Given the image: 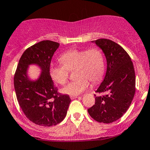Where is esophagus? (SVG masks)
I'll list each match as a JSON object with an SVG mask.
<instances>
[{
    "mask_svg": "<svg viewBox=\"0 0 150 150\" xmlns=\"http://www.w3.org/2000/svg\"><path fill=\"white\" fill-rule=\"evenodd\" d=\"M70 98H71V99L81 98V97H80V96H70Z\"/></svg>",
    "mask_w": 150,
    "mask_h": 150,
    "instance_id": "esophagus-1",
    "label": "esophagus"
}]
</instances>
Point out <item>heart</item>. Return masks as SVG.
<instances>
[{"mask_svg":"<svg viewBox=\"0 0 150 150\" xmlns=\"http://www.w3.org/2000/svg\"><path fill=\"white\" fill-rule=\"evenodd\" d=\"M59 61L62 66H52L50 76L56 83L64 84L67 82L69 71L74 70L77 77L63 89V92L70 96H77L89 87V80L98 82L105 72V60L102 52L98 48L89 50L73 49L64 52Z\"/></svg>","mask_w":150,"mask_h":150,"instance_id":"b5f03b06","label":"heart"}]
</instances>
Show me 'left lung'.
<instances>
[{"instance_id":"1","label":"left lung","mask_w":150,"mask_h":150,"mask_svg":"<svg viewBox=\"0 0 150 150\" xmlns=\"http://www.w3.org/2000/svg\"><path fill=\"white\" fill-rule=\"evenodd\" d=\"M102 50L107 61V70L96 91L95 104L88 109L93 120L109 124L121 118L131 105L136 91V76L133 62L120 45L108 39L92 41Z\"/></svg>"}]
</instances>
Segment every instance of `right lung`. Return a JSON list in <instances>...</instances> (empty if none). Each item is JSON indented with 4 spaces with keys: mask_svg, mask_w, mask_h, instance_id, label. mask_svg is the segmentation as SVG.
Wrapping results in <instances>:
<instances>
[{
    "mask_svg": "<svg viewBox=\"0 0 150 150\" xmlns=\"http://www.w3.org/2000/svg\"><path fill=\"white\" fill-rule=\"evenodd\" d=\"M59 43L43 40L23 52L14 77L17 98L30 122L42 127L57 125L64 120L71 101L69 96L58 92L50 73L52 58ZM35 64L41 70L36 80L28 75V67Z\"/></svg>",
    "mask_w": 150,
    "mask_h": 150,
    "instance_id": "add662e5",
    "label": "right lung"
}]
</instances>
